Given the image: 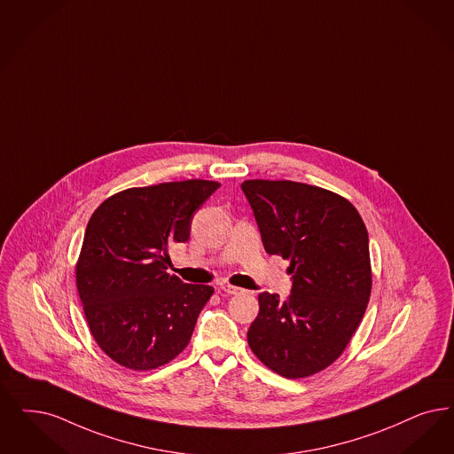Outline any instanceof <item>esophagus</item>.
<instances>
[{
  "label": "esophagus",
  "instance_id": "34e87169",
  "mask_svg": "<svg viewBox=\"0 0 454 454\" xmlns=\"http://www.w3.org/2000/svg\"><path fill=\"white\" fill-rule=\"evenodd\" d=\"M219 291L224 292V294H228V295H236V294H241V292H243L239 287L230 286V284H221V286H219Z\"/></svg>",
  "mask_w": 454,
  "mask_h": 454
}]
</instances>
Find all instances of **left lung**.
<instances>
[{"label":"left lung","instance_id":"1","mask_svg":"<svg viewBox=\"0 0 454 454\" xmlns=\"http://www.w3.org/2000/svg\"><path fill=\"white\" fill-rule=\"evenodd\" d=\"M263 248L291 260V295H258L248 329L256 358L302 379L325 370L362 323L372 291L368 233L345 198L302 182L245 181Z\"/></svg>","mask_w":454,"mask_h":454}]
</instances>
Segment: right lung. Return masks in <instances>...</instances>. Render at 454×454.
Instances as JSON below:
<instances>
[{"label":"right lung","mask_w":454,"mask_h":454,"mask_svg":"<svg viewBox=\"0 0 454 454\" xmlns=\"http://www.w3.org/2000/svg\"><path fill=\"white\" fill-rule=\"evenodd\" d=\"M218 182H165L105 200L88 223L75 280L92 338L113 362L153 370L187 346L215 289L167 273Z\"/></svg>","instance_id":"1"}]
</instances>
